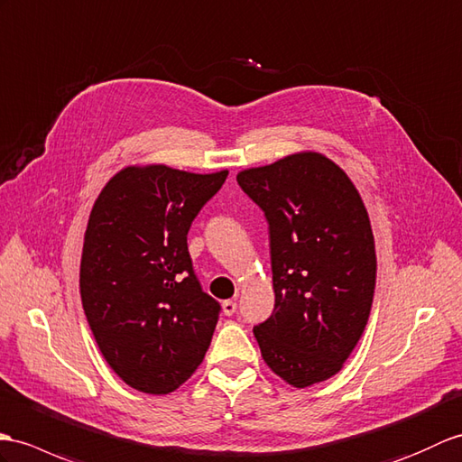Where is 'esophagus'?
Segmentation results:
<instances>
[{"instance_id":"esophagus-1","label":"esophagus","mask_w":462,"mask_h":462,"mask_svg":"<svg viewBox=\"0 0 462 462\" xmlns=\"http://www.w3.org/2000/svg\"><path fill=\"white\" fill-rule=\"evenodd\" d=\"M236 307H238V305H236V301H224L222 303V313L226 317H232L236 313Z\"/></svg>"}]
</instances>
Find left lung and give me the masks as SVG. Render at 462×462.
Segmentation results:
<instances>
[{
	"mask_svg": "<svg viewBox=\"0 0 462 462\" xmlns=\"http://www.w3.org/2000/svg\"><path fill=\"white\" fill-rule=\"evenodd\" d=\"M236 179L270 224L275 307L254 327L262 358L293 388L325 382L370 317L378 263L368 210L345 171L317 152Z\"/></svg>",
	"mask_w": 462,
	"mask_h": 462,
	"instance_id": "obj_1",
	"label": "left lung"
}]
</instances>
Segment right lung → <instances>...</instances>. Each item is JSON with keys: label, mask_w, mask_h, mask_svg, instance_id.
Wrapping results in <instances>:
<instances>
[{"label": "right lung", "mask_w": 462, "mask_h": 462, "mask_svg": "<svg viewBox=\"0 0 462 462\" xmlns=\"http://www.w3.org/2000/svg\"><path fill=\"white\" fill-rule=\"evenodd\" d=\"M228 171L130 165L96 199L84 232L80 297L102 356L127 385L163 395L205 360L220 305L192 272L187 234Z\"/></svg>", "instance_id": "add662e5"}]
</instances>
